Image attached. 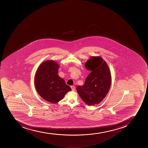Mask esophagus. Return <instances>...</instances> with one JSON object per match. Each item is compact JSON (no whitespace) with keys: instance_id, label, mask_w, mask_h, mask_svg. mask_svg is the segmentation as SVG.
<instances>
[{"instance_id":"esophagus-1","label":"esophagus","mask_w":148,"mask_h":148,"mask_svg":"<svg viewBox=\"0 0 148 148\" xmlns=\"http://www.w3.org/2000/svg\"><path fill=\"white\" fill-rule=\"evenodd\" d=\"M71 88L72 89V90H74L75 89V87L74 86H71Z\"/></svg>"}]
</instances>
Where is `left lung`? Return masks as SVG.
Here are the masks:
<instances>
[{"mask_svg":"<svg viewBox=\"0 0 148 148\" xmlns=\"http://www.w3.org/2000/svg\"><path fill=\"white\" fill-rule=\"evenodd\" d=\"M86 69L91 71L83 86H77L80 98L88 106L101 102L110 90L111 72L106 62L100 56H92L85 63Z\"/></svg>","mask_w":148,"mask_h":148,"instance_id":"left-lung-1","label":"left lung"}]
</instances>
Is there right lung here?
Returning a JSON list of instances; mask_svg holds the SVG:
<instances>
[{
    "label": "right lung",
    "mask_w": 148,
    "mask_h": 148,
    "mask_svg": "<svg viewBox=\"0 0 148 148\" xmlns=\"http://www.w3.org/2000/svg\"><path fill=\"white\" fill-rule=\"evenodd\" d=\"M59 65L52 60L42 62L35 73L34 85L38 94L50 103H56L71 90L58 74Z\"/></svg>",
    "instance_id": "1"
}]
</instances>
